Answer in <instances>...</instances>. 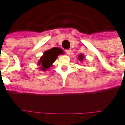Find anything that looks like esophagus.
<instances>
[{
    "instance_id": "obj_1",
    "label": "esophagus",
    "mask_w": 125,
    "mask_h": 125,
    "mask_svg": "<svg viewBox=\"0 0 125 125\" xmlns=\"http://www.w3.org/2000/svg\"><path fill=\"white\" fill-rule=\"evenodd\" d=\"M65 52H66V54H67V55H70L71 53V50H65Z\"/></svg>"
}]
</instances>
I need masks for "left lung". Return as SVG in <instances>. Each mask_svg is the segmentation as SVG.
I'll list each match as a JSON object with an SVG mask.
<instances>
[{
	"instance_id": "obj_1",
	"label": "left lung",
	"mask_w": 125,
	"mask_h": 125,
	"mask_svg": "<svg viewBox=\"0 0 125 125\" xmlns=\"http://www.w3.org/2000/svg\"><path fill=\"white\" fill-rule=\"evenodd\" d=\"M77 59H78V60L80 61L81 62H83V60L84 59V56L83 54H79V55H78Z\"/></svg>"
}]
</instances>
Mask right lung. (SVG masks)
<instances>
[{
  "mask_svg": "<svg viewBox=\"0 0 125 125\" xmlns=\"http://www.w3.org/2000/svg\"><path fill=\"white\" fill-rule=\"evenodd\" d=\"M63 54H64V52L62 49L58 47H54L46 50L44 52L43 55L40 58L37 65H40V69L41 71H46L50 69V67L52 66L53 63L57 59L58 56Z\"/></svg>",
  "mask_w": 125,
  "mask_h": 125,
  "instance_id": "right-lung-1",
  "label": "right lung"
}]
</instances>
